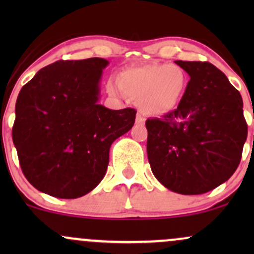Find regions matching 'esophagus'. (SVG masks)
I'll list each match as a JSON object with an SVG mask.
<instances>
[{
    "label": "esophagus",
    "instance_id": "esophagus-1",
    "mask_svg": "<svg viewBox=\"0 0 254 254\" xmlns=\"http://www.w3.org/2000/svg\"><path fill=\"white\" fill-rule=\"evenodd\" d=\"M144 117L141 115V113H137L136 116V124H143L144 123Z\"/></svg>",
    "mask_w": 254,
    "mask_h": 254
}]
</instances>
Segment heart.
Segmentation results:
<instances>
[{
	"label": "heart",
	"instance_id": "obj_1",
	"mask_svg": "<svg viewBox=\"0 0 254 254\" xmlns=\"http://www.w3.org/2000/svg\"><path fill=\"white\" fill-rule=\"evenodd\" d=\"M188 87L182 68L167 63H151L129 68L119 75V82L110 80L107 90L113 95L123 92L150 116H164L177 109Z\"/></svg>",
	"mask_w": 254,
	"mask_h": 254
}]
</instances>
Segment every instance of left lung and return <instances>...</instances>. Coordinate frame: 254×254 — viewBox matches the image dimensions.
Returning a JSON list of instances; mask_svg holds the SVG:
<instances>
[{
	"label": "left lung",
	"mask_w": 254,
	"mask_h": 254,
	"mask_svg": "<svg viewBox=\"0 0 254 254\" xmlns=\"http://www.w3.org/2000/svg\"><path fill=\"white\" fill-rule=\"evenodd\" d=\"M189 74L183 100L162 118L147 119L153 174L180 194H202L237 171L247 138L243 98L209 62L176 61Z\"/></svg>",
	"instance_id": "left-lung-1"
}]
</instances>
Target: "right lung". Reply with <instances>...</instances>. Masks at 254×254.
<instances>
[{"label": "right lung", "instance_id": "1", "mask_svg": "<svg viewBox=\"0 0 254 254\" xmlns=\"http://www.w3.org/2000/svg\"><path fill=\"white\" fill-rule=\"evenodd\" d=\"M104 58L57 61L16 99L13 142L26 179L52 197L74 199L99 185L111 144L135 123L133 109L98 104Z\"/></svg>", "mask_w": 254, "mask_h": 254}]
</instances>
